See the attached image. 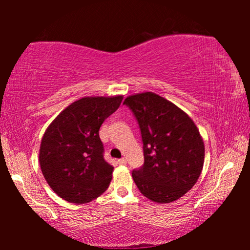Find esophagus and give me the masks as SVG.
<instances>
[{
	"instance_id": "34e87169",
	"label": "esophagus",
	"mask_w": 250,
	"mask_h": 250,
	"mask_svg": "<svg viewBox=\"0 0 250 250\" xmlns=\"http://www.w3.org/2000/svg\"><path fill=\"white\" fill-rule=\"evenodd\" d=\"M118 163H119L120 166H125V164H126V160H125V158L119 159V160H118Z\"/></svg>"
}]
</instances>
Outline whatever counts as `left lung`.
<instances>
[{
	"mask_svg": "<svg viewBox=\"0 0 250 250\" xmlns=\"http://www.w3.org/2000/svg\"><path fill=\"white\" fill-rule=\"evenodd\" d=\"M125 104L141 130L145 164L132 171L139 191L152 202L172 203L191 189L200 177L205 147L188 113L154 92L131 95Z\"/></svg>",
	"mask_w": 250,
	"mask_h": 250,
	"instance_id": "1",
	"label": "left lung"
}]
</instances>
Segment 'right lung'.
I'll list each match as a JSON object with an SVG mask.
<instances>
[{
  "label": "right lung",
  "mask_w": 250,
  "mask_h": 250,
  "mask_svg": "<svg viewBox=\"0 0 250 250\" xmlns=\"http://www.w3.org/2000/svg\"><path fill=\"white\" fill-rule=\"evenodd\" d=\"M122 99V95L83 97L66 107L46 129L40 146L41 170L62 200L84 204L108 188L113 167L104 159L99 129Z\"/></svg>",
  "instance_id": "1"
}]
</instances>
